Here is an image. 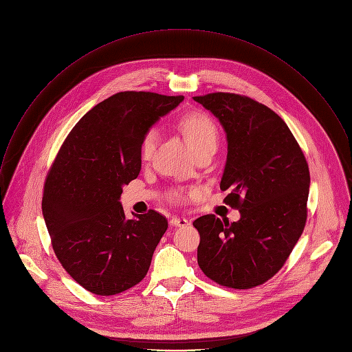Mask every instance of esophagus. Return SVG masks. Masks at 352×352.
I'll list each match as a JSON object with an SVG mask.
<instances>
[{
    "label": "esophagus",
    "mask_w": 352,
    "mask_h": 352,
    "mask_svg": "<svg viewBox=\"0 0 352 352\" xmlns=\"http://www.w3.org/2000/svg\"><path fill=\"white\" fill-rule=\"evenodd\" d=\"M170 225L175 228H186L188 225V221L186 218H179V217H172Z\"/></svg>",
    "instance_id": "obj_1"
}]
</instances>
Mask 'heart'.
<instances>
[{"instance_id": "b5f03b06", "label": "heart", "mask_w": 352, "mask_h": 352, "mask_svg": "<svg viewBox=\"0 0 352 352\" xmlns=\"http://www.w3.org/2000/svg\"><path fill=\"white\" fill-rule=\"evenodd\" d=\"M180 127L187 138L188 144L191 146L192 151L197 153L198 150H202L205 147H215L218 144V127L215 122L210 119L206 113L204 112H190L184 115L180 119ZM157 140H158V133L153 127L147 130L142 140V146H140V154H142L143 160H148L157 146ZM173 199L182 201L184 198L183 191H175L172 195Z\"/></svg>"}]
</instances>
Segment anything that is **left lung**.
Returning a JSON list of instances; mask_svg holds the SVG:
<instances>
[{
  "label": "left lung",
  "instance_id": "1",
  "mask_svg": "<svg viewBox=\"0 0 352 352\" xmlns=\"http://www.w3.org/2000/svg\"><path fill=\"white\" fill-rule=\"evenodd\" d=\"M192 98L226 131L221 190L241 214L233 223L215 215L192 222L199 233L197 261L215 283L252 289L282 269L304 232L309 168L289 126L266 105L233 93Z\"/></svg>",
  "mask_w": 352,
  "mask_h": 352
}]
</instances>
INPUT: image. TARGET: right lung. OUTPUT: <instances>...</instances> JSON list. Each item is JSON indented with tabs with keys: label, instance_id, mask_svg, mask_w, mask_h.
Listing matches in <instances>:
<instances>
[{
	"label": "right lung",
	"instance_id": "add662e5",
	"mask_svg": "<svg viewBox=\"0 0 352 352\" xmlns=\"http://www.w3.org/2000/svg\"><path fill=\"white\" fill-rule=\"evenodd\" d=\"M183 98L113 94L75 124L51 165L41 204L51 244L70 277L93 294L126 292L150 269L168 221L154 209L127 219L119 198L142 169L144 134Z\"/></svg>",
	"mask_w": 352,
	"mask_h": 352
}]
</instances>
